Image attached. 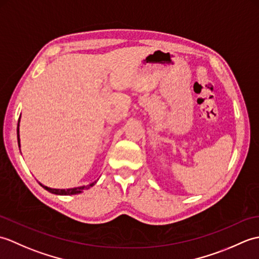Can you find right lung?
<instances>
[{"label": "right lung", "instance_id": "obj_1", "mask_svg": "<svg viewBox=\"0 0 259 259\" xmlns=\"http://www.w3.org/2000/svg\"><path fill=\"white\" fill-rule=\"evenodd\" d=\"M19 122H20V120H19ZM18 142H19V147H20L19 123H18ZM95 184H96V181H95V183L90 184V185H88V186L76 187V188H70V189H53V188H49V187H47V186H43V185H41V184H40V185L43 187V188L47 189L48 191H50V192H52V194H56V195H76V194H80V192H82V191L85 190V189H89L90 187H92Z\"/></svg>", "mask_w": 259, "mask_h": 259}]
</instances>
